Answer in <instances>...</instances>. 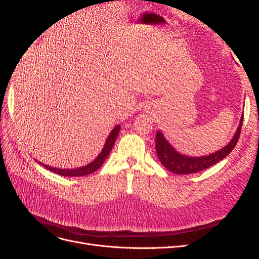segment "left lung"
Segmentation results:
<instances>
[{
	"label": "left lung",
	"instance_id": "left-lung-1",
	"mask_svg": "<svg viewBox=\"0 0 259 259\" xmlns=\"http://www.w3.org/2000/svg\"><path fill=\"white\" fill-rule=\"evenodd\" d=\"M243 123V114L241 116L238 130L234 134L230 143L225 146L221 150L204 156H189L179 153L176 149L171 146L162 134V132H156L155 135V150L156 155L161 161L162 165L171 173L178 175H187L198 173L200 170L213 166L217 162L224 160L228 155L232 149L236 147Z\"/></svg>",
	"mask_w": 259,
	"mask_h": 259
}]
</instances>
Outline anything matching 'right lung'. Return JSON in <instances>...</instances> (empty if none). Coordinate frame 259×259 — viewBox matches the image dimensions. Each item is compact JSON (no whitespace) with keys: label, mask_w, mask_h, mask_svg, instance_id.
I'll list each match as a JSON object with an SVG mask.
<instances>
[{"label":"right lung","mask_w":259,"mask_h":259,"mask_svg":"<svg viewBox=\"0 0 259 259\" xmlns=\"http://www.w3.org/2000/svg\"><path fill=\"white\" fill-rule=\"evenodd\" d=\"M120 128L121 126L120 125H116V126L111 131L110 134H109L107 140H106V144L104 145L103 150L98 154L97 158L94 160L93 162L89 163L88 165H84L82 167H77V168H57V167H53L50 165H46V164H43L41 162H38L43 165L46 169H50L51 171H54V173H56L58 175L61 176H68V177H79V176H86V175H90L94 171L97 170L101 165H103L105 160L108 158L109 153H110L111 149L115 143V140L117 138V135H119L120 133Z\"/></svg>","instance_id":"right-lung-1"}]
</instances>
